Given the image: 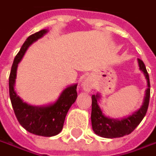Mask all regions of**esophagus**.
Returning <instances> with one entry per match:
<instances>
[{"label":"esophagus","instance_id":"obj_1","mask_svg":"<svg viewBox=\"0 0 156 156\" xmlns=\"http://www.w3.org/2000/svg\"><path fill=\"white\" fill-rule=\"evenodd\" d=\"M81 87H82V89L86 92H90L92 89H93V82L92 80L89 79V78H86L85 80L82 81V84H81Z\"/></svg>","mask_w":156,"mask_h":156}]
</instances>
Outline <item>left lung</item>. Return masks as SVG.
Here are the masks:
<instances>
[{"mask_svg":"<svg viewBox=\"0 0 156 156\" xmlns=\"http://www.w3.org/2000/svg\"><path fill=\"white\" fill-rule=\"evenodd\" d=\"M139 69L144 73L147 80L148 88L145 91L144 102L138 110L135 111L131 114L124 117L122 119H113L105 116L99 105L101 95H92V113L91 121L92 127L95 134L105 138H117L126 135L130 134L134 130L141 121L144 119L149 107V97H150V83L149 76L144 62L137 59Z\"/></svg>","mask_w":156,"mask_h":156,"instance_id":"obj_1","label":"left lung"}]
</instances>
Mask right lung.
Listing matches in <instances>:
<instances>
[{
  "label": "right lung",
  "instance_id": "obj_1",
  "mask_svg": "<svg viewBox=\"0 0 156 156\" xmlns=\"http://www.w3.org/2000/svg\"><path fill=\"white\" fill-rule=\"evenodd\" d=\"M48 32L49 30L43 29L27 37L13 60L9 76V95L19 123L30 133L42 136H54L61 132L66 115L77 98L76 83L67 87L55 102L41 106L24 102L14 89L18 66L26 51Z\"/></svg>",
  "mask_w": 156,
  "mask_h": 156
}]
</instances>
